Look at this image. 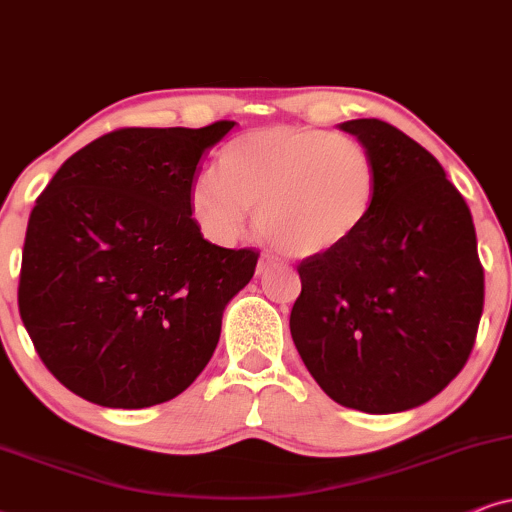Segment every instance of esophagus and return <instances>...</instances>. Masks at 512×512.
Wrapping results in <instances>:
<instances>
[{
  "label": "esophagus",
  "instance_id": "obj_1",
  "mask_svg": "<svg viewBox=\"0 0 512 512\" xmlns=\"http://www.w3.org/2000/svg\"><path fill=\"white\" fill-rule=\"evenodd\" d=\"M276 267V260L274 257H269V255H264L260 262H257V276H264L267 274V271H271Z\"/></svg>",
  "mask_w": 512,
  "mask_h": 512
}]
</instances>
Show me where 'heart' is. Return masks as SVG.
Segmentation results:
<instances>
[{"label":"heart","mask_w":512,"mask_h":512,"mask_svg":"<svg viewBox=\"0 0 512 512\" xmlns=\"http://www.w3.org/2000/svg\"><path fill=\"white\" fill-rule=\"evenodd\" d=\"M375 193L378 170L359 139L276 125L231 139L217 155V174L193 179L189 205L219 245L238 241L255 208L264 236L290 255L316 257L359 234Z\"/></svg>","instance_id":"heart-1"}]
</instances>
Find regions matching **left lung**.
Returning a JSON list of instances; mask_svg holds the SVG:
<instances>
[{
    "label": "left lung",
    "instance_id": "1",
    "mask_svg": "<svg viewBox=\"0 0 512 512\" xmlns=\"http://www.w3.org/2000/svg\"><path fill=\"white\" fill-rule=\"evenodd\" d=\"M378 193L345 245L304 260L290 335L323 392L364 413L416 409L461 373L484 304L468 205L432 153L383 120L340 125Z\"/></svg>",
    "mask_w": 512,
    "mask_h": 512
}]
</instances>
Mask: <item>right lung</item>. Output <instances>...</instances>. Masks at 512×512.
<instances>
[{"instance_id":"add662e5","label":"right lung","mask_w":512,"mask_h":512,"mask_svg":"<svg viewBox=\"0 0 512 512\" xmlns=\"http://www.w3.org/2000/svg\"><path fill=\"white\" fill-rule=\"evenodd\" d=\"M236 122L125 127L58 167L25 231L18 309L77 397L144 409L177 397L215 352L222 314L260 252L205 241L189 191Z\"/></svg>"}]
</instances>
